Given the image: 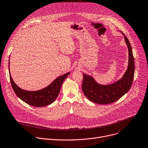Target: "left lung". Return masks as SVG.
Masks as SVG:
<instances>
[{"label":"left lung","instance_id":"1","mask_svg":"<svg viewBox=\"0 0 148 148\" xmlns=\"http://www.w3.org/2000/svg\"><path fill=\"white\" fill-rule=\"evenodd\" d=\"M123 35L129 50V65L121 79L111 85H101L97 83L92 76L83 74L82 91L86 98L93 103L111 104L127 93L132 86L134 74V57L130 43L126 36Z\"/></svg>","mask_w":148,"mask_h":148}]
</instances>
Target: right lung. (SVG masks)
<instances>
[{
	"label": "right lung",
	"mask_w": 148,
	"mask_h": 148,
	"mask_svg": "<svg viewBox=\"0 0 148 148\" xmlns=\"http://www.w3.org/2000/svg\"><path fill=\"white\" fill-rule=\"evenodd\" d=\"M69 73L70 72H68L58 77L48 86L37 91H28L22 89L14 82L10 74L9 76L10 83L14 92L21 99L30 106L41 107L47 106L53 103L56 100L60 92L62 83Z\"/></svg>",
	"instance_id": "1"
}]
</instances>
